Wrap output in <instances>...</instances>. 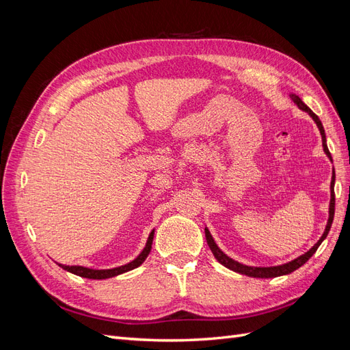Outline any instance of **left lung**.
Masks as SVG:
<instances>
[{"instance_id":"left-lung-1","label":"left lung","mask_w":350,"mask_h":350,"mask_svg":"<svg viewBox=\"0 0 350 350\" xmlns=\"http://www.w3.org/2000/svg\"><path fill=\"white\" fill-rule=\"evenodd\" d=\"M291 99L296 103V107H298L299 109H302V111H305V112H308V113L312 116V120L315 121L317 126H319V130H320V133H321L324 152H325V154H327L328 157H330V161H332V154H330V152H328L327 140H325V133H324V129H323V124H321L320 118H319V116H317L308 107H306V105L302 102V99H301L299 96H296V94L292 93V94H291ZM334 181H336V174H334V169H333L332 185H330L332 198H330V208H328V221H327L325 230H324L323 237L320 238V241L317 242L315 245H314L310 251H306L305 254H302L301 257L295 258V260H292V261H289V262H286V264H282V266H273V267H251V266H245V264H241V262H238V261H235V260H232L230 257H228L226 254L216 245V242H215L213 237L210 235L208 229L206 228V229H204V232H206V239H207V243H208V247H210L211 252H213L215 258L221 264V266L228 267L229 270H234V271H237V273L245 274V276H250V278H260V279H269V278L284 276V274H289V273L295 271L296 269H299L301 266H304V264L314 256V252L317 251V248H319V247L321 245V242L327 238L328 230H330V228H332L333 219H334V204H336V200H334Z\"/></svg>"}]
</instances>
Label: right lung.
I'll return each mask as SVG.
<instances>
[{
  "mask_svg": "<svg viewBox=\"0 0 350 350\" xmlns=\"http://www.w3.org/2000/svg\"><path fill=\"white\" fill-rule=\"evenodd\" d=\"M153 237H154V230L150 232L149 235V239H147V243L144 250L140 252V256L137 257L135 260H133L129 264H124V266L121 267H115V269H109V270H94V269H88V267H81V266H64V264H59V266L72 273V274H77V276L80 278H86V279H109V278H113V276H118V274H122L125 271H130L135 267H139L140 264L147 258V256H149V252L152 250V243H153Z\"/></svg>",
  "mask_w": 350,
  "mask_h": 350,
  "instance_id": "right-lung-1",
  "label": "right lung"
}]
</instances>
